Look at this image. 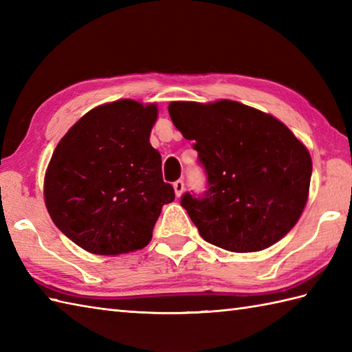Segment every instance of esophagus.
Masks as SVG:
<instances>
[{"label": "esophagus", "mask_w": 352, "mask_h": 352, "mask_svg": "<svg viewBox=\"0 0 352 352\" xmlns=\"http://www.w3.org/2000/svg\"><path fill=\"white\" fill-rule=\"evenodd\" d=\"M174 190L177 197H182V193L184 192V182L183 180H177L174 183Z\"/></svg>", "instance_id": "esophagus-1"}]
</instances>
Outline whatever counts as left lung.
Masks as SVG:
<instances>
[{
	"label": "left lung",
	"mask_w": 352,
	"mask_h": 352,
	"mask_svg": "<svg viewBox=\"0 0 352 352\" xmlns=\"http://www.w3.org/2000/svg\"><path fill=\"white\" fill-rule=\"evenodd\" d=\"M172 122L193 140L207 189L180 204L208 243L234 252L286 236L309 197L311 159L286 125L245 104L170 102Z\"/></svg>",
	"instance_id": "obj_1"
}]
</instances>
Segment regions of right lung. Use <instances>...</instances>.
I'll return each mask as SVG.
<instances>
[{
	"label": "right lung",
	"mask_w": 352,
	"mask_h": 352,
	"mask_svg": "<svg viewBox=\"0 0 352 352\" xmlns=\"http://www.w3.org/2000/svg\"><path fill=\"white\" fill-rule=\"evenodd\" d=\"M157 118L121 100L89 111L58 142L45 175L52 222L81 248L116 256L151 241L162 207L175 198L149 144Z\"/></svg>",
	"instance_id": "obj_1"
}]
</instances>
